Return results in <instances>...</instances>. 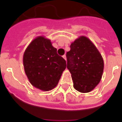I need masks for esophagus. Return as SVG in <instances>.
Returning <instances> with one entry per match:
<instances>
[{
	"label": "esophagus",
	"mask_w": 122,
	"mask_h": 122,
	"mask_svg": "<svg viewBox=\"0 0 122 122\" xmlns=\"http://www.w3.org/2000/svg\"><path fill=\"white\" fill-rule=\"evenodd\" d=\"M63 58H64V59H65V60H66V55L63 56Z\"/></svg>",
	"instance_id": "1"
}]
</instances>
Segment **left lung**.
<instances>
[{
	"label": "left lung",
	"instance_id": "1",
	"mask_svg": "<svg viewBox=\"0 0 122 122\" xmlns=\"http://www.w3.org/2000/svg\"><path fill=\"white\" fill-rule=\"evenodd\" d=\"M67 52V68L71 74L73 87L81 93L94 89L102 78L104 61L93 42L80 36L71 44Z\"/></svg>",
	"mask_w": 122,
	"mask_h": 122
}]
</instances>
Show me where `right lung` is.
Here are the masks:
<instances>
[{"mask_svg": "<svg viewBox=\"0 0 122 122\" xmlns=\"http://www.w3.org/2000/svg\"><path fill=\"white\" fill-rule=\"evenodd\" d=\"M23 62L30 83L43 91L56 87L66 67V61L44 36L37 37L30 43L24 52Z\"/></svg>", "mask_w": 122, "mask_h": 122, "instance_id": "add662e5", "label": "right lung"}]
</instances>
